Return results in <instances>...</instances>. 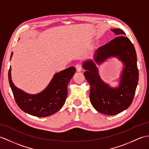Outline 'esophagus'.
<instances>
[{"mask_svg":"<svg viewBox=\"0 0 149 149\" xmlns=\"http://www.w3.org/2000/svg\"><path fill=\"white\" fill-rule=\"evenodd\" d=\"M75 68L77 69V72H81V69H82V67H81V64H77L75 65Z\"/></svg>","mask_w":149,"mask_h":149,"instance_id":"obj_1","label":"esophagus"}]
</instances>
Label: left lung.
<instances>
[{"mask_svg": "<svg viewBox=\"0 0 149 149\" xmlns=\"http://www.w3.org/2000/svg\"><path fill=\"white\" fill-rule=\"evenodd\" d=\"M118 36L96 51L94 58L83 63L85 78L90 85L89 98L98 112L109 116L116 115L127 109L133 102L138 82V69L135 49L124 31L111 29ZM110 57H117L125 67L117 88H112L100 78L96 64Z\"/></svg>", "mask_w": 149, "mask_h": 149, "instance_id": "obj_1", "label": "left lung"}]
</instances>
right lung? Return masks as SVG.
<instances>
[{"instance_id": "right-lung-1", "label": "right lung", "mask_w": 149, "mask_h": 149, "mask_svg": "<svg viewBox=\"0 0 149 149\" xmlns=\"http://www.w3.org/2000/svg\"><path fill=\"white\" fill-rule=\"evenodd\" d=\"M13 53L11 55V59ZM10 66L8 77L17 105L23 112L33 116L44 117L53 115L63 106L68 93V84L75 72L71 67L55 74L46 88L38 94L30 95L16 88L11 80Z\"/></svg>"}]
</instances>
